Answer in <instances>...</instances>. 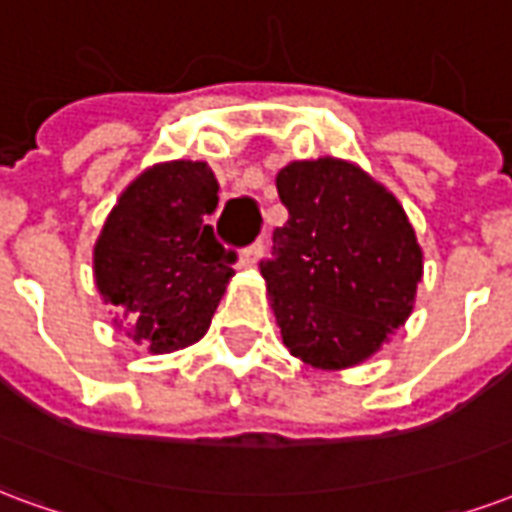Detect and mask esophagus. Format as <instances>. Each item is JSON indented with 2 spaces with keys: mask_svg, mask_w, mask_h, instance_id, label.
I'll use <instances>...</instances> for the list:
<instances>
[{
  "mask_svg": "<svg viewBox=\"0 0 512 512\" xmlns=\"http://www.w3.org/2000/svg\"><path fill=\"white\" fill-rule=\"evenodd\" d=\"M263 252H266V241L260 238V241H255L252 246H246L244 252H241V266H255L257 260L263 257Z\"/></svg>",
  "mask_w": 512,
  "mask_h": 512,
  "instance_id": "obj_1",
  "label": "esophagus"
}]
</instances>
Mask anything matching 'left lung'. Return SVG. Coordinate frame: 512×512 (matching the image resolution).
Segmentation results:
<instances>
[{"label":"left lung","instance_id":"left-lung-1","mask_svg":"<svg viewBox=\"0 0 512 512\" xmlns=\"http://www.w3.org/2000/svg\"><path fill=\"white\" fill-rule=\"evenodd\" d=\"M288 222L260 263L282 343L304 365L365 362L414 310L422 249L392 191L351 161L279 169Z\"/></svg>","mask_w":512,"mask_h":512}]
</instances>
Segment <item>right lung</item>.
Here are the masks:
<instances>
[{
    "label": "right lung",
    "mask_w": 512,
    "mask_h": 512,
    "mask_svg": "<svg viewBox=\"0 0 512 512\" xmlns=\"http://www.w3.org/2000/svg\"><path fill=\"white\" fill-rule=\"evenodd\" d=\"M219 183L205 161H164L128 183L93 249L98 293L123 310L126 334L150 354L202 340L233 277L208 224Z\"/></svg>",
    "instance_id": "right-lung-1"
}]
</instances>
